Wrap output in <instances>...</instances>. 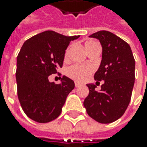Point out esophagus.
<instances>
[{
  "label": "esophagus",
  "mask_w": 147,
  "mask_h": 147,
  "mask_svg": "<svg viewBox=\"0 0 147 147\" xmlns=\"http://www.w3.org/2000/svg\"><path fill=\"white\" fill-rule=\"evenodd\" d=\"M81 85H82V83H80V82H75V87H76V88L80 87Z\"/></svg>",
  "instance_id": "1"
}]
</instances>
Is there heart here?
I'll use <instances>...</instances> for the list:
<instances>
[{
	"instance_id": "obj_1",
	"label": "heart",
	"mask_w": 147,
	"mask_h": 147,
	"mask_svg": "<svg viewBox=\"0 0 147 147\" xmlns=\"http://www.w3.org/2000/svg\"><path fill=\"white\" fill-rule=\"evenodd\" d=\"M94 42H92V41H88L86 43V45H90ZM68 55H69V49L65 52V57H67ZM92 72H93V68L90 65L76 64L68 68L67 75L75 81L82 82V81L86 80L88 77L90 76V74H92Z\"/></svg>"
}]
</instances>
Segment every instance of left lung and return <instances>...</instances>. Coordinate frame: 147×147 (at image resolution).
Wrapping results in <instances>:
<instances>
[{
  "label": "left lung",
  "mask_w": 147,
  "mask_h": 147,
  "mask_svg": "<svg viewBox=\"0 0 147 147\" xmlns=\"http://www.w3.org/2000/svg\"><path fill=\"white\" fill-rule=\"evenodd\" d=\"M90 37L98 39L102 47V59L95 80L104 81L100 92L96 85L87 84L89 94L83 105L88 115L100 123H110L119 119L129 105L134 80L135 59L130 46L109 31H99Z\"/></svg>",
  "instance_id": "8db88e82"
}]
</instances>
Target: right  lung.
I'll list each match as a JSON object with an SVG mask.
<instances>
[{
	"mask_svg": "<svg viewBox=\"0 0 147 147\" xmlns=\"http://www.w3.org/2000/svg\"><path fill=\"white\" fill-rule=\"evenodd\" d=\"M79 36L67 37L45 31L24 42L17 56V93L26 115L37 123L55 119L61 113L74 82L61 78L60 84L49 82L48 77L62 68L65 50Z\"/></svg>",
	"mask_w": 147,
	"mask_h": 147,
	"instance_id": "add662e5",
	"label": "right lung"
}]
</instances>
